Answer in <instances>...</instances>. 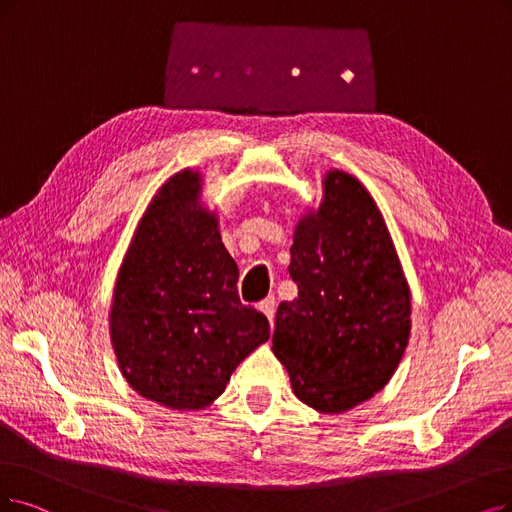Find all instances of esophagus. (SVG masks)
<instances>
[{
	"instance_id": "esophagus-1",
	"label": "esophagus",
	"mask_w": 512,
	"mask_h": 512,
	"mask_svg": "<svg viewBox=\"0 0 512 512\" xmlns=\"http://www.w3.org/2000/svg\"><path fill=\"white\" fill-rule=\"evenodd\" d=\"M260 313H264V317L269 319V323L273 325V319H275V311H277V302H275V296H269L264 298L260 304H258Z\"/></svg>"
}]
</instances>
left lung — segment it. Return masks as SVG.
Listing matches in <instances>:
<instances>
[{
	"mask_svg": "<svg viewBox=\"0 0 512 512\" xmlns=\"http://www.w3.org/2000/svg\"><path fill=\"white\" fill-rule=\"evenodd\" d=\"M296 227L290 277L298 298L275 315L273 353L300 401L340 414L391 380L410 338V288L372 195L344 172Z\"/></svg>",
	"mask_w": 512,
	"mask_h": 512,
	"instance_id": "obj_1",
	"label": "left lung"
}]
</instances>
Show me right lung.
<instances>
[{"mask_svg":"<svg viewBox=\"0 0 512 512\" xmlns=\"http://www.w3.org/2000/svg\"><path fill=\"white\" fill-rule=\"evenodd\" d=\"M199 174L172 176L142 216L121 264L111 340L134 391L172 410H201L269 340V321L237 294L239 271L199 206Z\"/></svg>","mask_w":512,"mask_h":512,"instance_id":"1","label":"right lung"}]
</instances>
